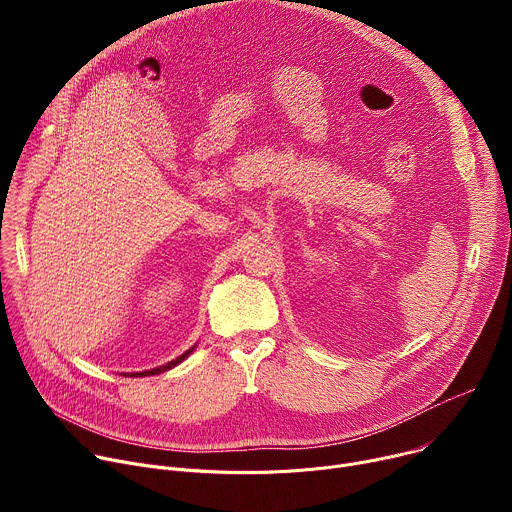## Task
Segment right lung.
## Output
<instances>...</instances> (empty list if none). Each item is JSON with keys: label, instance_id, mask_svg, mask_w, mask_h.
<instances>
[{"label": "right lung", "instance_id": "obj_1", "mask_svg": "<svg viewBox=\"0 0 512 512\" xmlns=\"http://www.w3.org/2000/svg\"><path fill=\"white\" fill-rule=\"evenodd\" d=\"M194 350V346L190 348V350H186L184 354H180L178 358H174V360H170L168 364H164V367H158V369H152V371H141V373H131V377H150V375H160V373H166V371H170V369H174L176 367V364H180L190 352ZM129 377V375H127Z\"/></svg>", "mask_w": 512, "mask_h": 512}]
</instances>
